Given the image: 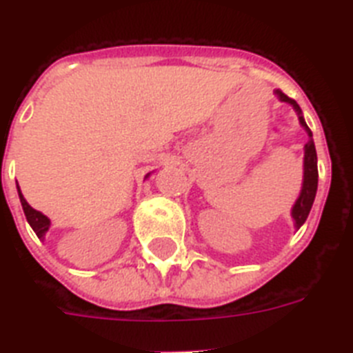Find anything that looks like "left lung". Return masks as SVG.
I'll return each mask as SVG.
<instances>
[{
    "label": "left lung",
    "mask_w": 353,
    "mask_h": 353,
    "mask_svg": "<svg viewBox=\"0 0 353 353\" xmlns=\"http://www.w3.org/2000/svg\"><path fill=\"white\" fill-rule=\"evenodd\" d=\"M277 97H279L281 101L290 103L292 107L296 108L297 116H299V123L303 125L306 132H308V143L305 145V176H303V188H301V194L297 197L296 205L292 208V217H294V221H296V228L299 230L303 223L306 221V217L310 214L312 205H314V199H316V192H317V154H316V145H314V139H312V130L308 128V125L305 123V117L301 114V108L292 97L286 96L285 92H281V90H276Z\"/></svg>",
    "instance_id": "obj_1"
}]
</instances>
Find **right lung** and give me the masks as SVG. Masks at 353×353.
<instances>
[{
    "label": "right lung",
    "mask_w": 353,
    "mask_h": 353,
    "mask_svg": "<svg viewBox=\"0 0 353 353\" xmlns=\"http://www.w3.org/2000/svg\"><path fill=\"white\" fill-rule=\"evenodd\" d=\"M18 194H19V201H21L23 212H25V217H27L28 225L32 226V230L36 232V236L39 237V239H43V236L47 234L48 226H50V219H48L47 216H43L41 212L34 210L32 206L28 205L27 199L23 197L21 190H19V186H18Z\"/></svg>",
    "instance_id": "obj_1"
}]
</instances>
